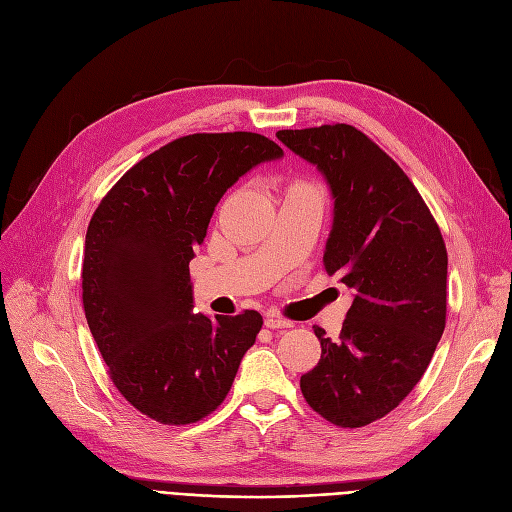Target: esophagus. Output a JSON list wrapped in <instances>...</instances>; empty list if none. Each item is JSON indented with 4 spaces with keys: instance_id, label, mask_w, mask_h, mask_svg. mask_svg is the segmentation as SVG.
I'll return each instance as SVG.
<instances>
[{
    "instance_id": "1",
    "label": "esophagus",
    "mask_w": 512,
    "mask_h": 512,
    "mask_svg": "<svg viewBox=\"0 0 512 512\" xmlns=\"http://www.w3.org/2000/svg\"><path fill=\"white\" fill-rule=\"evenodd\" d=\"M265 326L274 328V330H276V328H291L293 322L282 318V316H278V314H268V316H265Z\"/></svg>"
}]
</instances>
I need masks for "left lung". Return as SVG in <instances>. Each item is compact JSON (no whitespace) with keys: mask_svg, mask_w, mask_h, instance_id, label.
Wrapping results in <instances>:
<instances>
[{"mask_svg":"<svg viewBox=\"0 0 512 512\" xmlns=\"http://www.w3.org/2000/svg\"><path fill=\"white\" fill-rule=\"evenodd\" d=\"M335 198L324 270L355 291L341 335L316 326L320 362L301 376L305 402L358 429L404 402L446 328L448 251L422 196L385 150L347 123L282 129Z\"/></svg>","mask_w":512,"mask_h":512,"instance_id":"obj_1","label":"left lung"}]
</instances>
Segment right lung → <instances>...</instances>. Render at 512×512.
Here are the masks:
<instances>
[{"label":"right lung","mask_w":512,"mask_h":512,"mask_svg":"<svg viewBox=\"0 0 512 512\" xmlns=\"http://www.w3.org/2000/svg\"><path fill=\"white\" fill-rule=\"evenodd\" d=\"M280 157L261 133H192L133 165L92 215L81 270L87 326L119 393L152 420L209 416L255 343V309L192 314L188 265L224 192Z\"/></svg>","instance_id":"add662e5"}]
</instances>
